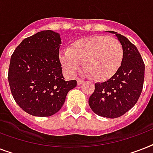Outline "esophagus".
I'll return each mask as SVG.
<instances>
[{"mask_svg":"<svg viewBox=\"0 0 153 153\" xmlns=\"http://www.w3.org/2000/svg\"><path fill=\"white\" fill-rule=\"evenodd\" d=\"M82 82H84V80H82L81 79H77V83H78V85H80Z\"/></svg>","mask_w":153,"mask_h":153,"instance_id":"obj_1","label":"esophagus"}]
</instances>
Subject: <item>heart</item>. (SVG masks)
I'll list each match as a JSON object with an SVG mask.
<instances>
[{
	"label": "heart",
	"mask_w": 153,
	"mask_h": 153,
	"mask_svg": "<svg viewBox=\"0 0 153 153\" xmlns=\"http://www.w3.org/2000/svg\"><path fill=\"white\" fill-rule=\"evenodd\" d=\"M123 55V47L117 39L92 36L74 40L69 49L60 52L59 59L71 75L79 71L83 62L84 70L91 79L105 81L118 71Z\"/></svg>",
	"instance_id": "b5f03b06"
}]
</instances>
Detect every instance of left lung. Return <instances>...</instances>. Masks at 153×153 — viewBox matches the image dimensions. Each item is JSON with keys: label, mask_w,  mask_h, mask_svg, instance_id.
<instances>
[{"label": "left lung", "mask_w": 153, "mask_h": 153, "mask_svg": "<svg viewBox=\"0 0 153 153\" xmlns=\"http://www.w3.org/2000/svg\"><path fill=\"white\" fill-rule=\"evenodd\" d=\"M115 34L123 47V60L117 73L104 82L95 83L89 105L98 116L116 118L132 109L140 98L145 79V63L137 48L126 37Z\"/></svg>", "instance_id": "1"}]
</instances>
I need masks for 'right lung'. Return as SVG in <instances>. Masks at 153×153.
Here are the masks:
<instances>
[{
    "instance_id": "add662e5",
    "label": "right lung",
    "mask_w": 153,
    "mask_h": 153,
    "mask_svg": "<svg viewBox=\"0 0 153 153\" xmlns=\"http://www.w3.org/2000/svg\"><path fill=\"white\" fill-rule=\"evenodd\" d=\"M59 33L46 30L25 39L11 56L8 82L14 100L27 114H56L76 80L65 81L59 54Z\"/></svg>"
}]
</instances>
